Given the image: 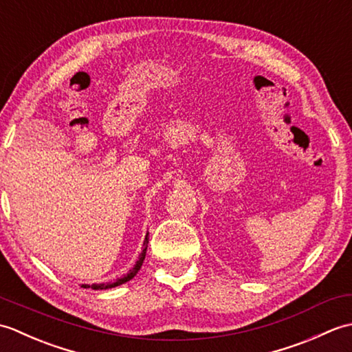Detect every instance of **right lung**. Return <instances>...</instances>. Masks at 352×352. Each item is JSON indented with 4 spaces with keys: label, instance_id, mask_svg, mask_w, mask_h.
I'll list each match as a JSON object with an SVG mask.
<instances>
[{
    "label": "right lung",
    "instance_id": "obj_1",
    "mask_svg": "<svg viewBox=\"0 0 352 352\" xmlns=\"http://www.w3.org/2000/svg\"><path fill=\"white\" fill-rule=\"evenodd\" d=\"M146 248H148V233L145 236V241H144V250H142L140 256H139V260L136 261V265H134L129 272H126L124 276H121V278H118L116 281L113 283H100V284H92V286H89V284H81V287H92L94 290H104V289H111V287H116V286H121V284L130 281L134 275H136L139 272V269L142 267V263H144L145 260V256H146Z\"/></svg>",
    "mask_w": 352,
    "mask_h": 352
}]
</instances>
